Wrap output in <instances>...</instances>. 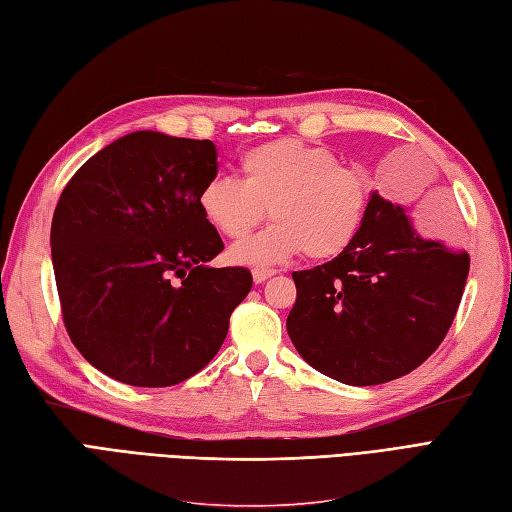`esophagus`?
<instances>
[{
    "label": "esophagus",
    "instance_id": "34e87169",
    "mask_svg": "<svg viewBox=\"0 0 512 512\" xmlns=\"http://www.w3.org/2000/svg\"><path fill=\"white\" fill-rule=\"evenodd\" d=\"M272 275H275V270H270V268H255V270H253L255 283H264V281L270 279Z\"/></svg>",
    "mask_w": 512,
    "mask_h": 512
}]
</instances>
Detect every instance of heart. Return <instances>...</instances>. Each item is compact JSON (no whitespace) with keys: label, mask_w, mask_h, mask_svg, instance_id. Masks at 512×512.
<instances>
[{"label":"heart","mask_w":512,"mask_h":512,"mask_svg":"<svg viewBox=\"0 0 512 512\" xmlns=\"http://www.w3.org/2000/svg\"><path fill=\"white\" fill-rule=\"evenodd\" d=\"M242 181L213 176L202 185L198 207L213 229L242 240L270 213L275 220L229 251L233 264L272 266L305 253L325 261L358 240L371 209V181L347 168L338 154L299 139H275L246 150Z\"/></svg>","instance_id":"obj_1"}]
</instances>
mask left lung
Here are the masks:
<instances>
[{
	"label": "left lung",
	"instance_id": "left-lung-1",
	"mask_svg": "<svg viewBox=\"0 0 512 512\" xmlns=\"http://www.w3.org/2000/svg\"><path fill=\"white\" fill-rule=\"evenodd\" d=\"M467 275V253L427 240L399 205L373 194L347 253L292 272L290 340L331 379L386 384L421 366L445 340Z\"/></svg>",
	"mask_w": 512,
	"mask_h": 512
}]
</instances>
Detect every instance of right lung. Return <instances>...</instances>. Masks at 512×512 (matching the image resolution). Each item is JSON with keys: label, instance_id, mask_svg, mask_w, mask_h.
Wrapping results in <instances>:
<instances>
[{"label": "right lung", "instance_id": "obj_1", "mask_svg": "<svg viewBox=\"0 0 512 512\" xmlns=\"http://www.w3.org/2000/svg\"><path fill=\"white\" fill-rule=\"evenodd\" d=\"M209 139L137 130L82 165L52 218L67 334L117 382L165 388L202 371L253 288L248 268H209L222 240L198 207L218 174Z\"/></svg>", "mask_w": 512, "mask_h": 512}]
</instances>
